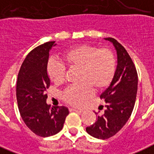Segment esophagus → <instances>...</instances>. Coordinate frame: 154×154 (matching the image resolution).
I'll return each mask as SVG.
<instances>
[{
    "label": "esophagus",
    "mask_w": 154,
    "mask_h": 154,
    "mask_svg": "<svg viewBox=\"0 0 154 154\" xmlns=\"http://www.w3.org/2000/svg\"><path fill=\"white\" fill-rule=\"evenodd\" d=\"M70 111L77 112H82V110H79V109H70Z\"/></svg>",
    "instance_id": "obj_1"
}]
</instances>
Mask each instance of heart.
<instances>
[{
  "instance_id": "heart-1",
  "label": "heart",
  "mask_w": 154,
  "mask_h": 154,
  "mask_svg": "<svg viewBox=\"0 0 154 154\" xmlns=\"http://www.w3.org/2000/svg\"><path fill=\"white\" fill-rule=\"evenodd\" d=\"M63 60L70 68H79V82L71 86L63 94V100L70 105L81 106L91 97L93 91L109 86L113 79L116 60L108 49H97L90 45H80L63 53ZM66 67L60 60L51 58L47 64V73L52 82L60 83L64 79Z\"/></svg>"
}]
</instances>
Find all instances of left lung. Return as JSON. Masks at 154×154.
I'll return each instance as SVG.
<instances>
[{
	"instance_id": "left-lung-1",
	"label": "left lung",
	"mask_w": 154,
	"mask_h": 154,
	"mask_svg": "<svg viewBox=\"0 0 154 154\" xmlns=\"http://www.w3.org/2000/svg\"><path fill=\"white\" fill-rule=\"evenodd\" d=\"M104 39L113 45L117 64L113 79L100 96L106 103L105 113H96L97 121L86 129L89 134L99 139L113 136L125 125L134 109L138 91L136 68L127 50L116 39Z\"/></svg>"
}]
</instances>
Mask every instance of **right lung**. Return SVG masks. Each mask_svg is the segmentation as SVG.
<instances>
[{"label": "right lung", "mask_w": 154, "mask_h": 154, "mask_svg": "<svg viewBox=\"0 0 154 154\" xmlns=\"http://www.w3.org/2000/svg\"><path fill=\"white\" fill-rule=\"evenodd\" d=\"M56 45L55 42H49L33 49L21 65L16 83L21 117L31 131L42 137L60 131L69 114L65 106L51 107L46 103V91L50 86L47 64L49 51Z\"/></svg>", "instance_id": "right-lung-1"}]
</instances>
